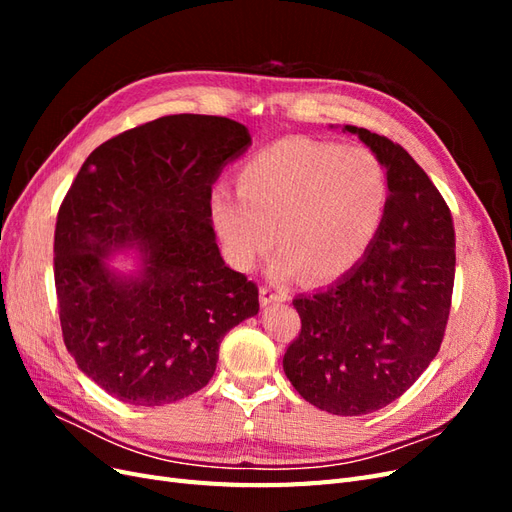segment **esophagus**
Instances as JSON below:
<instances>
[{
	"label": "esophagus",
	"mask_w": 512,
	"mask_h": 512,
	"mask_svg": "<svg viewBox=\"0 0 512 512\" xmlns=\"http://www.w3.org/2000/svg\"><path fill=\"white\" fill-rule=\"evenodd\" d=\"M288 299V292L282 288H271V286H262L260 288V303L262 305H271V303H280Z\"/></svg>",
	"instance_id": "34e87169"
}]
</instances>
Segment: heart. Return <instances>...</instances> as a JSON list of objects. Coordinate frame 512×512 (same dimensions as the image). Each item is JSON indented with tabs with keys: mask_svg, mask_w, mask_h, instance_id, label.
I'll list each match as a JSON object with an SVG mask.
<instances>
[{
	"mask_svg": "<svg viewBox=\"0 0 512 512\" xmlns=\"http://www.w3.org/2000/svg\"><path fill=\"white\" fill-rule=\"evenodd\" d=\"M237 190L211 194V222L232 267L252 271L275 241L271 277L318 282L348 273L374 243L389 207L376 153L305 136L282 138L247 160Z\"/></svg>",
	"mask_w": 512,
	"mask_h": 512,
	"instance_id": "heart-1",
	"label": "heart"
}]
</instances>
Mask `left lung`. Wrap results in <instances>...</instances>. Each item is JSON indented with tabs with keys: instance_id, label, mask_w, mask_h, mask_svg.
I'll return each mask as SVG.
<instances>
[{
	"instance_id": "left-lung-1",
	"label": "left lung",
	"mask_w": 512,
	"mask_h": 512,
	"mask_svg": "<svg viewBox=\"0 0 512 512\" xmlns=\"http://www.w3.org/2000/svg\"><path fill=\"white\" fill-rule=\"evenodd\" d=\"M389 177V207L361 262L292 305L301 331L284 371L309 404L339 416L376 412L404 395L436 359L455 284L451 209L410 153L346 126Z\"/></svg>"
}]
</instances>
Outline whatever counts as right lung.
<instances>
[{"label":"right lung","mask_w":512,"mask_h":512,"mask_svg":"<svg viewBox=\"0 0 512 512\" xmlns=\"http://www.w3.org/2000/svg\"><path fill=\"white\" fill-rule=\"evenodd\" d=\"M252 145L241 123L166 115L89 153L57 213L61 335L87 378L126 404L162 406L211 380L224 335L258 314V286L220 256L211 185ZM136 246L144 269L105 258Z\"/></svg>","instance_id":"1"}]
</instances>
